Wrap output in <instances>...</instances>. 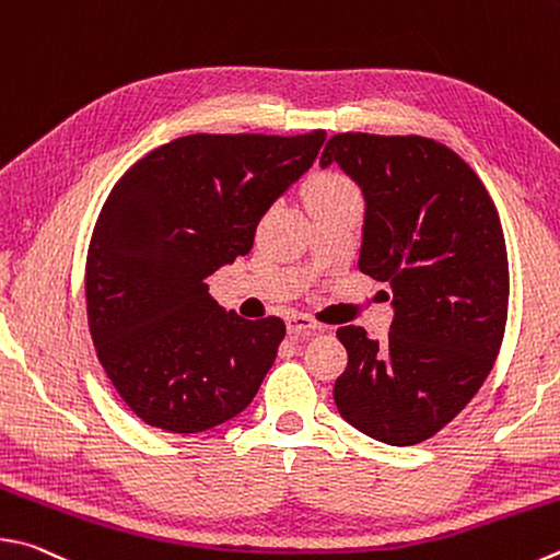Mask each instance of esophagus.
I'll return each instance as SVG.
<instances>
[{
  "label": "esophagus",
  "mask_w": 560,
  "mask_h": 560,
  "mask_svg": "<svg viewBox=\"0 0 560 560\" xmlns=\"http://www.w3.org/2000/svg\"><path fill=\"white\" fill-rule=\"evenodd\" d=\"M287 328L291 335H311L320 330V323H315L306 313H291L287 320Z\"/></svg>",
  "instance_id": "obj_1"
}]
</instances>
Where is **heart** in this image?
Here are the masks:
<instances>
[{"label":"heart","instance_id":"obj_1","mask_svg":"<svg viewBox=\"0 0 560 560\" xmlns=\"http://www.w3.org/2000/svg\"><path fill=\"white\" fill-rule=\"evenodd\" d=\"M342 190H352V183L340 174L325 171V174H318L311 183V200L323 198V196H335V192H342Z\"/></svg>","mask_w":560,"mask_h":560}]
</instances>
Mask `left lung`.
<instances>
[{
	"mask_svg": "<svg viewBox=\"0 0 560 560\" xmlns=\"http://www.w3.org/2000/svg\"><path fill=\"white\" fill-rule=\"evenodd\" d=\"M332 161L368 202L358 267L386 281L394 306L386 342L338 328L348 368L332 399L358 431L416 445L470 404L500 354L510 308L500 212L441 141L345 131L323 149L320 166Z\"/></svg>",
	"mask_w": 560,
	"mask_h": 560,
	"instance_id": "obj_1",
	"label": "left lung"
}]
</instances>
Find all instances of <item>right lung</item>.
<instances>
[{"label": "right lung", "instance_id": "1", "mask_svg": "<svg viewBox=\"0 0 560 560\" xmlns=\"http://www.w3.org/2000/svg\"><path fill=\"white\" fill-rule=\"evenodd\" d=\"M325 141L308 135H188L139 159L100 210L85 261L97 360L131 411L200 433L245 411L287 325L245 320L208 293Z\"/></svg>", "mask_w": 560, "mask_h": 560}]
</instances>
